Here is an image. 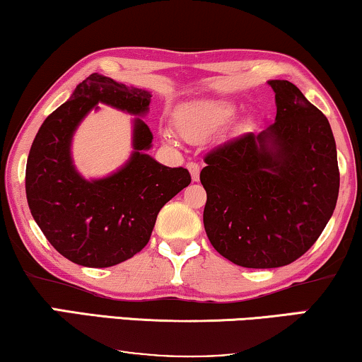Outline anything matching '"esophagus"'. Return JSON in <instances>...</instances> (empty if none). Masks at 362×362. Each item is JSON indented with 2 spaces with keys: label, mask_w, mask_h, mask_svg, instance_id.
I'll return each instance as SVG.
<instances>
[{
  "label": "esophagus",
  "mask_w": 362,
  "mask_h": 362,
  "mask_svg": "<svg viewBox=\"0 0 362 362\" xmlns=\"http://www.w3.org/2000/svg\"><path fill=\"white\" fill-rule=\"evenodd\" d=\"M186 168H187V170H189V173H191L192 181L199 180V171H201V168H199V165H197V163L189 161V163H187V165H186Z\"/></svg>",
  "instance_id": "obj_1"
}]
</instances>
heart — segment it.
Returning a JSON list of instances; mask_svg holds the SVG:
<instances>
[{
	"instance_id": "1",
	"label": "heart",
	"mask_w": 362,
	"mask_h": 362,
	"mask_svg": "<svg viewBox=\"0 0 362 362\" xmlns=\"http://www.w3.org/2000/svg\"><path fill=\"white\" fill-rule=\"evenodd\" d=\"M235 115V105L224 100L202 102L186 107L176 115V128L187 140H202L227 125Z\"/></svg>"
}]
</instances>
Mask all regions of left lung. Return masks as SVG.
Returning <instances> with one entry per match:
<instances>
[{"mask_svg": "<svg viewBox=\"0 0 362 362\" xmlns=\"http://www.w3.org/2000/svg\"><path fill=\"white\" fill-rule=\"evenodd\" d=\"M275 123L207 153L204 229L232 264L275 269L305 254L333 216L339 192L329 122L288 81H269Z\"/></svg>", "mask_w": 362, "mask_h": 362, "instance_id": "obj_1", "label": "left lung"}]
</instances>
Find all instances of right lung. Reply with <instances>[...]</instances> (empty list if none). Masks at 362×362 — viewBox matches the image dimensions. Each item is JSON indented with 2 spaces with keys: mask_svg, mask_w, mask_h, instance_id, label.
Here are the masks:
<instances>
[{
  "mask_svg": "<svg viewBox=\"0 0 362 362\" xmlns=\"http://www.w3.org/2000/svg\"><path fill=\"white\" fill-rule=\"evenodd\" d=\"M151 93L92 74L39 128L26 165L31 214L59 254L74 264L103 269L132 259L150 240L158 212L189 186L185 168H168L148 155L153 133L143 117ZM130 112L131 158L112 175L86 180L71 160V138L98 103Z\"/></svg>",
  "mask_w": 362,
  "mask_h": 362,
  "instance_id": "add662e5",
  "label": "right lung"
}]
</instances>
